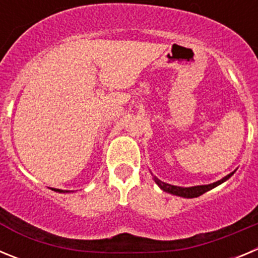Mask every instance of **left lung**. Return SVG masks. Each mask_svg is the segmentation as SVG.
I'll return each mask as SVG.
<instances>
[{"label": "left lung", "mask_w": 258, "mask_h": 258, "mask_svg": "<svg viewBox=\"0 0 258 258\" xmlns=\"http://www.w3.org/2000/svg\"><path fill=\"white\" fill-rule=\"evenodd\" d=\"M233 174L234 172H230L229 175H226L225 178H223L221 180L216 181V183L209 184V185L190 186V188H181V186L170 185V184H166V183H164V181L160 180V179H157L156 176H155V181H156V184H157V185L160 186L162 190H164V192L171 193V195H175V196H179V197H184V198H195V197H200L201 195L206 193L207 190H210V189L215 188V186H217L219 184H221V183H224L225 180H228V179L230 178Z\"/></svg>", "instance_id": "8db88e82"}]
</instances>
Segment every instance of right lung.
<instances>
[{
    "mask_svg": "<svg viewBox=\"0 0 258 258\" xmlns=\"http://www.w3.org/2000/svg\"><path fill=\"white\" fill-rule=\"evenodd\" d=\"M52 190H55V192H63V190H60V189H52ZM66 192H68V190H66ZM63 193H65V192H63Z\"/></svg>",
    "mask_w": 258,
    "mask_h": 258,
    "instance_id": "right-lung-1",
    "label": "right lung"
}]
</instances>
